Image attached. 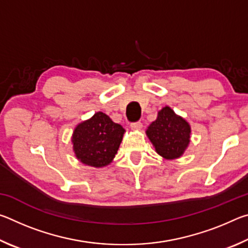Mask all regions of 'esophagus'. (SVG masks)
I'll return each instance as SVG.
<instances>
[{"label": "esophagus", "mask_w": 248, "mask_h": 248, "mask_svg": "<svg viewBox=\"0 0 248 248\" xmlns=\"http://www.w3.org/2000/svg\"><path fill=\"white\" fill-rule=\"evenodd\" d=\"M130 127H131L132 130H140L142 128V124L140 121H136V123H132L130 124Z\"/></svg>", "instance_id": "obj_1"}]
</instances>
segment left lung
<instances>
[{
  "instance_id": "obj_1",
  "label": "left lung",
  "mask_w": 248,
  "mask_h": 248,
  "mask_svg": "<svg viewBox=\"0 0 248 248\" xmlns=\"http://www.w3.org/2000/svg\"><path fill=\"white\" fill-rule=\"evenodd\" d=\"M146 134L161 156L173 159L179 157L188 146L190 127L166 106L158 111L157 119L150 124Z\"/></svg>"
}]
</instances>
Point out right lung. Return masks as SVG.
Wrapping results in <instances>:
<instances>
[{
    "label": "right lung",
    "mask_w": 248,
    "mask_h": 248,
    "mask_svg": "<svg viewBox=\"0 0 248 248\" xmlns=\"http://www.w3.org/2000/svg\"><path fill=\"white\" fill-rule=\"evenodd\" d=\"M124 133V129L106 114L96 112L74 130L72 142L75 155L86 165L106 166L117 154Z\"/></svg>",
    "instance_id": "right-lung-1"
}]
</instances>
